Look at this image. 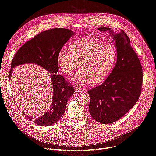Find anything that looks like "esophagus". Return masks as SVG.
I'll return each mask as SVG.
<instances>
[{
    "instance_id": "esophagus-1",
    "label": "esophagus",
    "mask_w": 156,
    "mask_h": 156,
    "mask_svg": "<svg viewBox=\"0 0 156 156\" xmlns=\"http://www.w3.org/2000/svg\"><path fill=\"white\" fill-rule=\"evenodd\" d=\"M74 90H75V92L76 94H79V93H82L83 92V90L82 89H81L80 87H74Z\"/></svg>"
}]
</instances>
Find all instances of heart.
<instances>
[{
    "label": "heart",
    "instance_id": "1",
    "mask_svg": "<svg viewBox=\"0 0 156 156\" xmlns=\"http://www.w3.org/2000/svg\"><path fill=\"white\" fill-rule=\"evenodd\" d=\"M116 58L117 50L113 44L91 39L77 41L71 49L61 48L57 56L60 69L66 74H71L79 65L81 69L72 78L79 84L89 80L91 84L103 82L113 68Z\"/></svg>",
    "mask_w": 156,
    "mask_h": 156
}]
</instances>
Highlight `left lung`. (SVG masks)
Masks as SVG:
<instances>
[{
    "label": "left lung",
    "mask_w": 156,
    "mask_h": 156,
    "mask_svg": "<svg viewBox=\"0 0 156 156\" xmlns=\"http://www.w3.org/2000/svg\"><path fill=\"white\" fill-rule=\"evenodd\" d=\"M98 30L112 34L117 48V62L102 84L88 91L90 98L89 110L96 121L111 124L122 117L138 101L143 73L140 60L124 31L115 34L108 27Z\"/></svg>",
    "instance_id": "left-lung-1"
}]
</instances>
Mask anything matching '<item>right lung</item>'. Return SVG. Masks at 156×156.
I'll return each mask as SVG.
<instances>
[{"mask_svg":"<svg viewBox=\"0 0 156 156\" xmlns=\"http://www.w3.org/2000/svg\"><path fill=\"white\" fill-rule=\"evenodd\" d=\"M73 34L71 30L63 28H55L41 32L25 43L12 60L9 72V80L12 68L23 64H36L50 73L53 95L49 110L36 120L26 115L37 125L48 126L58 121L64 113L67 101L74 92V87L68 84L64 76L57 73L58 53Z\"/></svg>","mask_w":156,"mask_h":156,"instance_id":"add662e5","label":"right lung"}]
</instances>
